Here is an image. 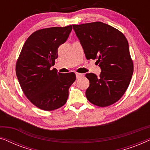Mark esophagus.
Instances as JSON below:
<instances>
[{"label":"esophagus","instance_id":"esophagus-1","mask_svg":"<svg viewBox=\"0 0 150 150\" xmlns=\"http://www.w3.org/2000/svg\"><path fill=\"white\" fill-rule=\"evenodd\" d=\"M76 76L77 79H79V78L83 76L84 74H81V73H76Z\"/></svg>","mask_w":150,"mask_h":150}]
</instances>
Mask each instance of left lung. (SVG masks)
Instances as JSON below:
<instances>
[{"mask_svg":"<svg viewBox=\"0 0 150 150\" xmlns=\"http://www.w3.org/2000/svg\"><path fill=\"white\" fill-rule=\"evenodd\" d=\"M73 29L86 58L97 59L101 69L99 76L86 74L90 83L86 90L87 100L100 107L115 103L128 89L133 74V62L126 37L101 22L74 24Z\"/></svg>","mask_w":150,"mask_h":150,"instance_id":"left-lung-1","label":"left lung"}]
</instances>
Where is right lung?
<instances>
[{
    "mask_svg": "<svg viewBox=\"0 0 150 150\" xmlns=\"http://www.w3.org/2000/svg\"><path fill=\"white\" fill-rule=\"evenodd\" d=\"M72 26L40 29L28 37L16 63L18 80L26 97L40 109L53 110L66 103L74 72L61 74L54 68L58 48L66 42Z\"/></svg>",
    "mask_w": 150,
    "mask_h": 150,
    "instance_id": "add662e5",
    "label": "right lung"
}]
</instances>
